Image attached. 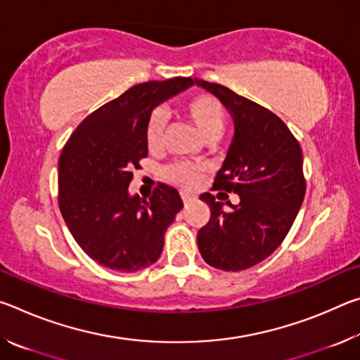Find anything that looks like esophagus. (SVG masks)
I'll use <instances>...</instances> for the list:
<instances>
[{
    "mask_svg": "<svg viewBox=\"0 0 360 360\" xmlns=\"http://www.w3.org/2000/svg\"><path fill=\"white\" fill-rule=\"evenodd\" d=\"M181 198H182V202H184V205H188L193 202V197H191L188 193H181Z\"/></svg>",
    "mask_w": 360,
    "mask_h": 360,
    "instance_id": "34e87169",
    "label": "esophagus"
}]
</instances>
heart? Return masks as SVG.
Listing matches in <instances>:
<instances>
[{
	"label": "heart",
	"instance_id": "heart-1",
	"mask_svg": "<svg viewBox=\"0 0 360 360\" xmlns=\"http://www.w3.org/2000/svg\"><path fill=\"white\" fill-rule=\"evenodd\" d=\"M182 112L186 117L192 122V125L198 130L206 141H214V139L221 138L225 130V122H227V115H225V109L222 103L219 101L216 96L210 94H198L188 98L184 106H182ZM165 130H167V117L162 111H154L146 124V144L150 152H157L162 149L163 139H165ZM165 178L173 182L176 186H181L184 188H193L198 186L200 179L203 176V169L200 167L191 165V163H174V165L168 167L165 169Z\"/></svg>",
	"mask_w": 360,
	"mask_h": 360
}]
</instances>
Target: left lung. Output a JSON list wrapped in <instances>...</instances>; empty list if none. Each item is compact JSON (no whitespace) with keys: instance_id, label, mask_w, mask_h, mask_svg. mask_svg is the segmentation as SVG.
I'll return each instance as SVG.
<instances>
[{"instance_id":"8db88e82","label":"left lung","mask_w":360,"mask_h":360,"mask_svg":"<svg viewBox=\"0 0 360 360\" xmlns=\"http://www.w3.org/2000/svg\"><path fill=\"white\" fill-rule=\"evenodd\" d=\"M195 84L216 95L233 117V141L212 191L240 197L238 205L227 202L230 211L214 195L200 197L211 217L198 230V249L206 264L219 270H246L275 252L295 221L307 191L302 148L270 109L221 84L197 77Z\"/></svg>"}]
</instances>
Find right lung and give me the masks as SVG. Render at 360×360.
<instances>
[{
    "label": "right lung",
    "mask_w": 360,
    "mask_h": 360,
    "mask_svg": "<svg viewBox=\"0 0 360 360\" xmlns=\"http://www.w3.org/2000/svg\"><path fill=\"white\" fill-rule=\"evenodd\" d=\"M193 79L149 81L87 115L58 158V206L82 251L100 265L138 271L155 264L163 236L182 208L174 187L131 197L133 169L148 157L146 124L152 109L191 87Z\"/></svg>",
    "instance_id": "right-lung-1"
}]
</instances>
